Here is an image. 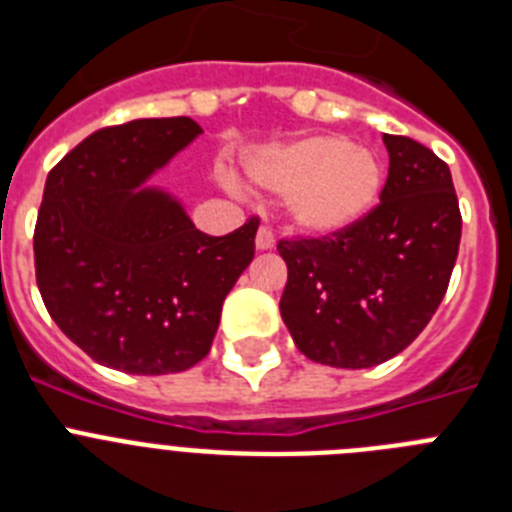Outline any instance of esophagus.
I'll return each instance as SVG.
<instances>
[{"label":"esophagus","mask_w":512,"mask_h":512,"mask_svg":"<svg viewBox=\"0 0 512 512\" xmlns=\"http://www.w3.org/2000/svg\"><path fill=\"white\" fill-rule=\"evenodd\" d=\"M274 246H277V241H274V233H271L266 225H261L259 233H256V248H259V251H271Z\"/></svg>","instance_id":"34e87169"}]
</instances>
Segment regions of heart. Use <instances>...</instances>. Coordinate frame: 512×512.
Listing matches in <instances>:
<instances>
[{
    "label": "heart",
    "instance_id": "heart-1",
    "mask_svg": "<svg viewBox=\"0 0 512 512\" xmlns=\"http://www.w3.org/2000/svg\"><path fill=\"white\" fill-rule=\"evenodd\" d=\"M253 184L284 197L289 223L307 235H336L369 215L382 192V166L341 135H302L243 161Z\"/></svg>",
    "mask_w": 512,
    "mask_h": 512
}]
</instances>
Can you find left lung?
<instances>
[{
  "mask_svg": "<svg viewBox=\"0 0 512 512\" xmlns=\"http://www.w3.org/2000/svg\"><path fill=\"white\" fill-rule=\"evenodd\" d=\"M390 174L354 228L279 241L282 320L307 359L369 369L418 338L441 305L461 241L449 166L405 135H382Z\"/></svg>",
  "mask_w": 512,
  "mask_h": 512,
  "instance_id": "8db88e82",
  "label": "left lung"
}]
</instances>
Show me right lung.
Returning <instances> with one entry per match:
<instances>
[{"label":"right lung","instance_id":"add662e5","mask_svg":"<svg viewBox=\"0 0 512 512\" xmlns=\"http://www.w3.org/2000/svg\"><path fill=\"white\" fill-rule=\"evenodd\" d=\"M200 133L192 117L102 128L45 179L33 238L40 297L84 354L117 372L176 374L205 359L253 259L256 217L207 235L174 194L146 184Z\"/></svg>","mask_w":512,"mask_h":512}]
</instances>
